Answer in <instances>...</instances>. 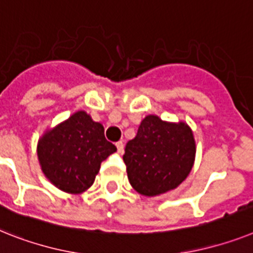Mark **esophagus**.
I'll return each mask as SVG.
<instances>
[{
  "label": "esophagus",
  "mask_w": 253,
  "mask_h": 253,
  "mask_svg": "<svg viewBox=\"0 0 253 253\" xmlns=\"http://www.w3.org/2000/svg\"><path fill=\"white\" fill-rule=\"evenodd\" d=\"M116 146H117V150H118V153L123 152V148H125V145H123V141H118V143H116Z\"/></svg>",
  "instance_id": "1"
}]
</instances>
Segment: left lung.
Segmentation results:
<instances>
[{"label":"left lung","mask_w":253,"mask_h":253,"mask_svg":"<svg viewBox=\"0 0 253 253\" xmlns=\"http://www.w3.org/2000/svg\"><path fill=\"white\" fill-rule=\"evenodd\" d=\"M194 157L195 141L188 125L148 116L126 144L123 161L132 188L154 197L179 186L190 172Z\"/></svg>","instance_id":"1"}]
</instances>
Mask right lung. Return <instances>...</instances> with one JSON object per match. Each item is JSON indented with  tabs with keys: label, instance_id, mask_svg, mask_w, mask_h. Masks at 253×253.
<instances>
[{
	"label": "right lung",
	"instance_id": "right-lung-1",
	"mask_svg": "<svg viewBox=\"0 0 253 253\" xmlns=\"http://www.w3.org/2000/svg\"><path fill=\"white\" fill-rule=\"evenodd\" d=\"M117 152L104 127L86 112H77L38 143V159L48 180L63 192L81 193L95 181L100 165Z\"/></svg>",
	"mask_w": 253,
	"mask_h": 253
}]
</instances>
